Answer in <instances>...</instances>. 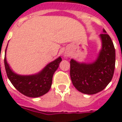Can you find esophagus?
<instances>
[{
  "label": "esophagus",
  "mask_w": 122,
  "mask_h": 122,
  "mask_svg": "<svg viewBox=\"0 0 122 122\" xmlns=\"http://www.w3.org/2000/svg\"><path fill=\"white\" fill-rule=\"evenodd\" d=\"M68 54H65V58H67V57H68Z\"/></svg>",
  "instance_id": "obj_1"
}]
</instances>
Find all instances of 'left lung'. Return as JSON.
<instances>
[{
  "mask_svg": "<svg viewBox=\"0 0 122 122\" xmlns=\"http://www.w3.org/2000/svg\"><path fill=\"white\" fill-rule=\"evenodd\" d=\"M102 48L92 63L70 61V77L73 85L80 92L94 94L102 91L112 80L115 67V49L112 39L103 29L101 34Z\"/></svg>",
  "mask_w": 122,
  "mask_h": 122,
  "instance_id": "left-lung-1",
  "label": "left lung"
}]
</instances>
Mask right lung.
Returning a JSON list of instances; mask_svg holds the SVG:
<instances>
[{"instance_id": "add662e5", "label": "right lung", "mask_w": 122, "mask_h": 122, "mask_svg": "<svg viewBox=\"0 0 122 122\" xmlns=\"http://www.w3.org/2000/svg\"><path fill=\"white\" fill-rule=\"evenodd\" d=\"M6 49L5 53H6ZM62 61L59 57L49 63L41 71L32 75H20L12 71L7 62L5 55L4 65L7 77L15 88L26 96L38 97L49 91L52 85V76L59 63Z\"/></svg>"}]
</instances>
